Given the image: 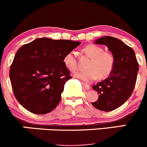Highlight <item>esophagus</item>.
<instances>
[{
  "label": "esophagus",
  "mask_w": 147,
  "mask_h": 147,
  "mask_svg": "<svg viewBox=\"0 0 147 147\" xmlns=\"http://www.w3.org/2000/svg\"><path fill=\"white\" fill-rule=\"evenodd\" d=\"M81 84H82V86H84V88H85L86 89H87V90L90 89V88H91V86H90L88 85V84H86V83H84V82H82V83H81Z\"/></svg>",
  "instance_id": "obj_1"
}]
</instances>
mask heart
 <instances>
[{
	"label": "heart",
	"instance_id": "heart-1",
	"mask_svg": "<svg viewBox=\"0 0 147 147\" xmlns=\"http://www.w3.org/2000/svg\"><path fill=\"white\" fill-rule=\"evenodd\" d=\"M83 52L91 60L86 65L87 70L81 71L75 74L78 78L86 82H90L95 78L104 79L112 72L115 65V57L109 51H106L102 47L95 44H89L83 49ZM63 63L71 72H75L78 68V63L73 51L64 56Z\"/></svg>",
	"mask_w": 147,
	"mask_h": 147
}]
</instances>
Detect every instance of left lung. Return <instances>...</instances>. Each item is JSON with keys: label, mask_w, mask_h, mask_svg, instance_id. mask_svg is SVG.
Listing matches in <instances>:
<instances>
[{"label": "left lung", "mask_w": 147, "mask_h": 147, "mask_svg": "<svg viewBox=\"0 0 147 147\" xmlns=\"http://www.w3.org/2000/svg\"><path fill=\"white\" fill-rule=\"evenodd\" d=\"M95 43L109 48L115 57V65L107 79L92 86L98 92V98L91 104L101 111H111L121 107L131 95L139 64L133 49L119 39L104 36Z\"/></svg>", "instance_id": "8db88e82"}]
</instances>
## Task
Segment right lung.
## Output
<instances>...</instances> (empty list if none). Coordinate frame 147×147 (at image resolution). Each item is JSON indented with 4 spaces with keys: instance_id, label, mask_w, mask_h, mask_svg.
Instances as JSON below:
<instances>
[{
    "instance_id": "1",
    "label": "right lung",
    "mask_w": 147,
    "mask_h": 147,
    "mask_svg": "<svg viewBox=\"0 0 147 147\" xmlns=\"http://www.w3.org/2000/svg\"><path fill=\"white\" fill-rule=\"evenodd\" d=\"M80 44L41 38L18 49L9 75L14 96L24 108L33 114H46L57 107L65 83L71 78L63 57Z\"/></svg>"
}]
</instances>
